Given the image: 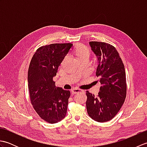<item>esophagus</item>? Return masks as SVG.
Masks as SVG:
<instances>
[{"label": "esophagus", "mask_w": 147, "mask_h": 147, "mask_svg": "<svg viewBox=\"0 0 147 147\" xmlns=\"http://www.w3.org/2000/svg\"><path fill=\"white\" fill-rule=\"evenodd\" d=\"M71 92L73 94H76V93H82V92H84L83 90H81V89H78V88H74L71 90Z\"/></svg>", "instance_id": "1"}]
</instances>
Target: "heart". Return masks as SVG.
Segmentation results:
<instances>
[{
    "label": "heart",
    "mask_w": 147,
    "mask_h": 147,
    "mask_svg": "<svg viewBox=\"0 0 147 147\" xmlns=\"http://www.w3.org/2000/svg\"><path fill=\"white\" fill-rule=\"evenodd\" d=\"M74 54H75L77 59H79L82 57H85V56H89L90 51L85 46L80 45L76 47L75 51H74Z\"/></svg>",
    "instance_id": "obj_1"
}]
</instances>
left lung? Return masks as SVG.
Here are the masks:
<instances>
[{
	"label": "left lung",
	"instance_id": "1",
	"mask_svg": "<svg viewBox=\"0 0 147 147\" xmlns=\"http://www.w3.org/2000/svg\"><path fill=\"white\" fill-rule=\"evenodd\" d=\"M89 44L97 57L96 75L102 86L97 96L86 91L87 112L94 121L104 123L115 116L125 100V69L114 46L100 42H90Z\"/></svg>",
	"mask_w": 147,
	"mask_h": 147
}]
</instances>
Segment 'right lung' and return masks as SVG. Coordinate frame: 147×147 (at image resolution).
<instances>
[{
    "label": "right lung",
    "instance_id": "add662e5",
    "mask_svg": "<svg viewBox=\"0 0 147 147\" xmlns=\"http://www.w3.org/2000/svg\"><path fill=\"white\" fill-rule=\"evenodd\" d=\"M72 47L71 43L42 46L30 62L28 73L30 101L39 116L49 123H58L67 113L70 91L55 86L53 78Z\"/></svg>",
    "mask_w": 147,
    "mask_h": 147
}]
</instances>
